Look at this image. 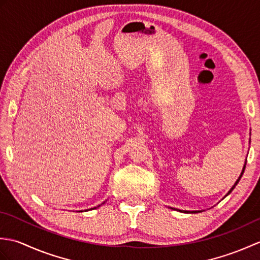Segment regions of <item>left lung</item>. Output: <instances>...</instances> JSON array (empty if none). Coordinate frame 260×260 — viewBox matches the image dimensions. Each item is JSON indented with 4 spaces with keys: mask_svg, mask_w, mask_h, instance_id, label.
<instances>
[{
    "mask_svg": "<svg viewBox=\"0 0 260 260\" xmlns=\"http://www.w3.org/2000/svg\"><path fill=\"white\" fill-rule=\"evenodd\" d=\"M245 168H246V163H245V165H244V169H242V172H241L240 176H239V178H238V180H237V181H236V183H235V184L233 185V187H231V189H230V191H229V192L227 193V196L229 194V193H230L231 191H233V190L235 189V186H236L237 184H238V182H239V180L241 179V176H242V174H244V172H245ZM183 212H189V211H183ZM193 212H200V211H192V213H193Z\"/></svg>",
    "mask_w": 260,
    "mask_h": 260,
    "instance_id": "8db88e82",
    "label": "left lung"
}]
</instances>
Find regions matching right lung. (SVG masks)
<instances>
[{
	"mask_svg": "<svg viewBox=\"0 0 260 260\" xmlns=\"http://www.w3.org/2000/svg\"><path fill=\"white\" fill-rule=\"evenodd\" d=\"M98 207H99V206H98ZM92 209H96V207H95V208H91L90 210H92ZM85 211H87V210H85Z\"/></svg>",
	"mask_w": 260,
	"mask_h": 260,
	"instance_id": "obj_1",
	"label": "right lung"
}]
</instances>
